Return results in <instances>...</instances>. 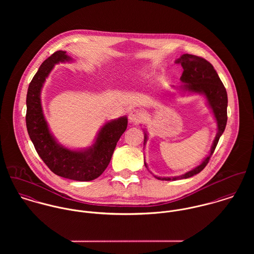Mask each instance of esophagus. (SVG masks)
<instances>
[{
	"label": "esophagus",
	"instance_id": "obj_1",
	"mask_svg": "<svg viewBox=\"0 0 254 254\" xmlns=\"http://www.w3.org/2000/svg\"><path fill=\"white\" fill-rule=\"evenodd\" d=\"M128 118H129V122L132 124H137L139 122L142 121L143 119V113L141 110L137 109H131L129 111L128 114Z\"/></svg>",
	"mask_w": 254,
	"mask_h": 254
}]
</instances>
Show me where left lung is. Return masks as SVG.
<instances>
[{
	"mask_svg": "<svg viewBox=\"0 0 254 254\" xmlns=\"http://www.w3.org/2000/svg\"><path fill=\"white\" fill-rule=\"evenodd\" d=\"M176 64H180L184 69L180 80L182 83L178 90L183 92V94H198L203 95L206 99V103L209 109L212 110L214 118L217 123V134L211 145L209 154L201 161L199 165L194 167L193 169L182 174L180 176L174 177H158L153 175L156 179L161 181H176L181 179H187L198 174L203 168L207 165L211 155L214 152V149L218 144L220 137L222 136L226 124H227V107H228V96L226 89L220 80L216 70L212 66L210 63L206 60L189 55L184 54L179 59L175 61ZM145 140L144 145L147 140V134L145 130ZM145 166L147 168L145 163Z\"/></svg>",
	"mask_w": 254,
	"mask_h": 254,
	"instance_id": "obj_1",
	"label": "left lung"
}]
</instances>
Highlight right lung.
<instances>
[{"label":"right lung","instance_id":"obj_1","mask_svg":"<svg viewBox=\"0 0 254 254\" xmlns=\"http://www.w3.org/2000/svg\"><path fill=\"white\" fill-rule=\"evenodd\" d=\"M72 61L65 51H58L41 64L27 91L26 127L39 156L51 171L74 181H92L108 167L116 144L127 128L128 119L122 116L104 124L94 144L88 148L70 149L56 140L43 113L41 92L55 64Z\"/></svg>","mask_w":254,"mask_h":254}]
</instances>
